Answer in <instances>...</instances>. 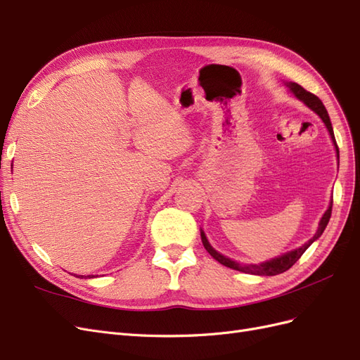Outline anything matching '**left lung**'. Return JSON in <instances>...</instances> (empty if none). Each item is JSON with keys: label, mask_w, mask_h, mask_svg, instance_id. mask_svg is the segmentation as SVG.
I'll return each instance as SVG.
<instances>
[{"label": "left lung", "mask_w": 360, "mask_h": 360, "mask_svg": "<svg viewBox=\"0 0 360 360\" xmlns=\"http://www.w3.org/2000/svg\"><path fill=\"white\" fill-rule=\"evenodd\" d=\"M287 86L288 89L294 93V96L297 97V99H300L304 105L309 106L311 110L319 114L320 118L324 122L326 127H328L329 134H330V138L333 141V144L336 146V141H335V135H333V127H332V123H330V118H329V114L328 111H326V108L323 105V102L319 99L317 96L303 89L302 85L296 84V82H287ZM330 214H332V204L329 205V209L326 210V213L323 214L321 221H320V225H319V230L317 233H315V236L311 238V240L308 243H304L303 246H300L299 249H294L291 250V252H287L284 255H281L278 258H274L270 261H266V263H261V264H238L237 261H233L230 258H226L224 255H221L219 252H216V250L210 246V243L207 242L205 238V234L201 231V240H202V245L205 248L207 252H209L216 261H219L221 264L230 267V269H234V270H238V271H243V274H250V275H266V276H274V275H279L282 274V271L288 270L296 261L303 255L304 250H307L311 243L314 240H317V238L323 234V231L326 230V226H328L329 224V219H330Z\"/></svg>", "instance_id": "1"}]
</instances>
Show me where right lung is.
<instances>
[{
    "instance_id": "add662e5",
    "label": "right lung",
    "mask_w": 360,
    "mask_h": 360,
    "mask_svg": "<svg viewBox=\"0 0 360 360\" xmlns=\"http://www.w3.org/2000/svg\"><path fill=\"white\" fill-rule=\"evenodd\" d=\"M89 278H90V276H89Z\"/></svg>"
}]
</instances>
